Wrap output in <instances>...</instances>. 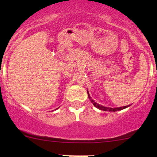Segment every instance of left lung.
<instances>
[{
	"instance_id": "obj_1",
	"label": "left lung",
	"mask_w": 157,
	"mask_h": 157,
	"mask_svg": "<svg viewBox=\"0 0 157 157\" xmlns=\"http://www.w3.org/2000/svg\"><path fill=\"white\" fill-rule=\"evenodd\" d=\"M88 93V96H89V98L90 101H91L92 104H94V106L96 107L97 109H99L100 110H102V111H120V110H122V109H126V107H128V106H123V107H119V108H109V107H105V106H103L101 105H99L97 103H96L94 101V100L91 99V98L90 97L89 94V92H87Z\"/></svg>"
}]
</instances>
